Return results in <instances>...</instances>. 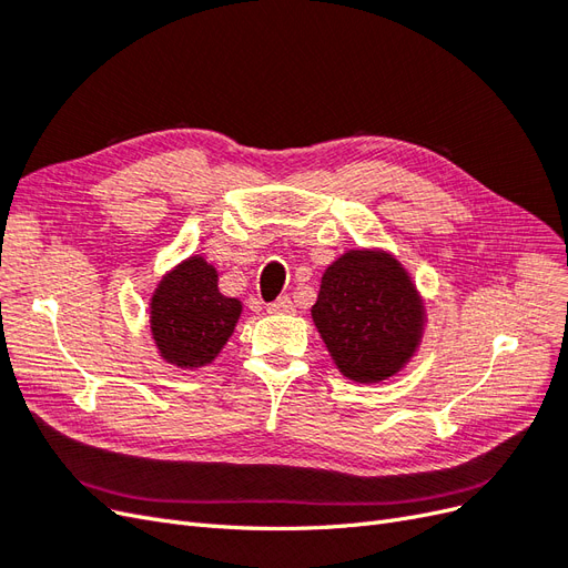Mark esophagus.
<instances>
[{"mask_svg": "<svg viewBox=\"0 0 568 568\" xmlns=\"http://www.w3.org/2000/svg\"><path fill=\"white\" fill-rule=\"evenodd\" d=\"M294 311H296V305L288 296H282L267 305V313H272V315H291Z\"/></svg>", "mask_w": 568, "mask_h": 568, "instance_id": "esophagus-1", "label": "esophagus"}]
</instances>
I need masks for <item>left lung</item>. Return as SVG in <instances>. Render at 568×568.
<instances>
[{
  "mask_svg": "<svg viewBox=\"0 0 568 568\" xmlns=\"http://www.w3.org/2000/svg\"><path fill=\"white\" fill-rule=\"evenodd\" d=\"M313 322L343 376L379 384L398 374L426 326L409 272L382 248H351L324 270Z\"/></svg>",
  "mask_w": 568,
  "mask_h": 568,
  "instance_id": "1",
  "label": "left lung"
}]
</instances>
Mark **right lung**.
<instances>
[{"label":"right lung","mask_w":568,"mask_h":568,"mask_svg":"<svg viewBox=\"0 0 568 568\" xmlns=\"http://www.w3.org/2000/svg\"><path fill=\"white\" fill-rule=\"evenodd\" d=\"M242 301L220 294L217 270L203 255L165 272L149 303L151 338L165 363L209 367L242 317Z\"/></svg>","instance_id":"1"}]
</instances>
